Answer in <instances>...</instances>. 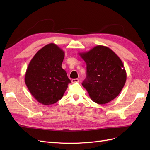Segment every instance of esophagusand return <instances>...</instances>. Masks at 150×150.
Wrapping results in <instances>:
<instances>
[{
  "label": "esophagus",
  "mask_w": 150,
  "mask_h": 150,
  "mask_svg": "<svg viewBox=\"0 0 150 150\" xmlns=\"http://www.w3.org/2000/svg\"><path fill=\"white\" fill-rule=\"evenodd\" d=\"M79 82V79H73L71 80L72 83H75V82Z\"/></svg>",
  "instance_id": "34e87169"
}]
</instances>
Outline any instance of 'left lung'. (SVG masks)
Wrapping results in <instances>:
<instances>
[{
    "label": "left lung",
    "mask_w": 150,
    "mask_h": 150,
    "mask_svg": "<svg viewBox=\"0 0 150 150\" xmlns=\"http://www.w3.org/2000/svg\"><path fill=\"white\" fill-rule=\"evenodd\" d=\"M79 55L86 63L87 76L82 84L91 99L104 104L117 97L126 81L125 68L118 55L100 45Z\"/></svg>",
    "instance_id": "1"
}]
</instances>
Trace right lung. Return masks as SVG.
Returning <instances> with one entry per match:
<instances>
[{
    "label": "right lung",
    "instance_id": "add662e5",
    "mask_svg": "<svg viewBox=\"0 0 150 150\" xmlns=\"http://www.w3.org/2000/svg\"><path fill=\"white\" fill-rule=\"evenodd\" d=\"M64 52L50 43L39 50L31 60L25 74V83L33 97L44 105L57 103L71 82L62 63Z\"/></svg>",
    "mask_w": 150,
    "mask_h": 150
}]
</instances>
